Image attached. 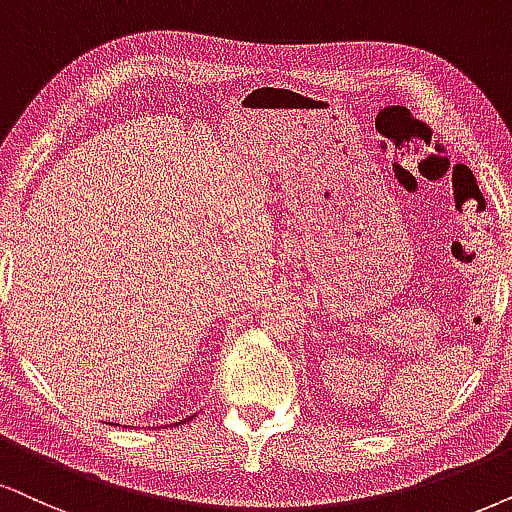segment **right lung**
Segmentation results:
<instances>
[{
    "mask_svg": "<svg viewBox=\"0 0 512 512\" xmlns=\"http://www.w3.org/2000/svg\"><path fill=\"white\" fill-rule=\"evenodd\" d=\"M186 420H193V416H189V418H186ZM186 420H184V423H186ZM174 425H177V423H174Z\"/></svg>",
    "mask_w": 512,
    "mask_h": 512,
    "instance_id": "1",
    "label": "right lung"
}]
</instances>
